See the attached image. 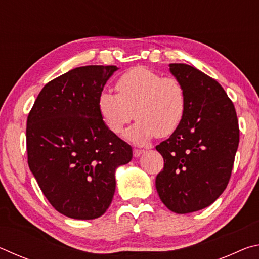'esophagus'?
<instances>
[{"mask_svg": "<svg viewBox=\"0 0 259 259\" xmlns=\"http://www.w3.org/2000/svg\"><path fill=\"white\" fill-rule=\"evenodd\" d=\"M144 152H145V150H142V148H135V150H134V155L136 157H138V156L142 155Z\"/></svg>", "mask_w": 259, "mask_h": 259, "instance_id": "esophagus-1", "label": "esophagus"}]
</instances>
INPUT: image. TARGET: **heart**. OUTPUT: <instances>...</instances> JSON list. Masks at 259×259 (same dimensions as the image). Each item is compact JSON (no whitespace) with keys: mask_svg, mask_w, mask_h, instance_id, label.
<instances>
[{"mask_svg":"<svg viewBox=\"0 0 259 259\" xmlns=\"http://www.w3.org/2000/svg\"><path fill=\"white\" fill-rule=\"evenodd\" d=\"M116 95L102 91L98 111L107 128L120 134L134 119L138 120L126 133V138L144 143L156 135L168 137L176 133L186 114L187 97L182 82L138 66L117 78Z\"/></svg>","mask_w":259,"mask_h":259,"instance_id":"b5f03b06","label":"heart"}]
</instances>
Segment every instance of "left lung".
Wrapping results in <instances>:
<instances>
[{
	"label": "left lung",
	"mask_w": 259,
	"mask_h": 259,
	"mask_svg": "<svg viewBox=\"0 0 259 259\" xmlns=\"http://www.w3.org/2000/svg\"><path fill=\"white\" fill-rule=\"evenodd\" d=\"M186 91L183 123L155 148L163 170L155 179L162 202L177 213L194 212L216 201L230 182L240 130L235 107L219 83L195 67L170 64Z\"/></svg>",
	"instance_id": "left-lung-1"
}]
</instances>
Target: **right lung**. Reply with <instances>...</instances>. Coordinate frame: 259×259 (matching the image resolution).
Wrapping results in <instances>:
<instances>
[{"label":"right lung","mask_w":259,"mask_h":259,"mask_svg":"<svg viewBox=\"0 0 259 259\" xmlns=\"http://www.w3.org/2000/svg\"><path fill=\"white\" fill-rule=\"evenodd\" d=\"M116 69L90 65L54 78L28 114V166L50 204L69 218L105 213L115 192V169L133 159V148L107 128L97 106Z\"/></svg>","instance_id":"add662e5"}]
</instances>
